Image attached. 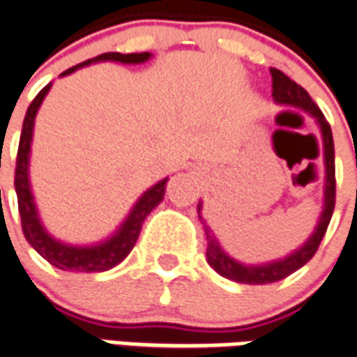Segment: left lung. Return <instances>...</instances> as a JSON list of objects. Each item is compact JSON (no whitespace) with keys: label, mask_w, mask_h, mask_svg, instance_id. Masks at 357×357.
I'll list each match as a JSON object with an SVG mask.
<instances>
[{"label":"left lung","mask_w":357,"mask_h":357,"mask_svg":"<svg viewBox=\"0 0 357 357\" xmlns=\"http://www.w3.org/2000/svg\"><path fill=\"white\" fill-rule=\"evenodd\" d=\"M270 74H272V96H274L275 102L306 112L308 116L316 119L317 127H319L321 142H324L325 163L324 211L317 218V225L310 238L306 239L298 249H295L293 253H289L287 257L278 259V261L264 262V264H243V262L232 259L220 247L213 230L205 225L204 217H202V204H197V213H199V218L204 220L205 236H207V262H209V266L222 278H228V280L238 283H247V285H266V283L280 282L283 278L296 272L298 268H303L316 255L317 247L327 232V226H329V220L333 217V209H335V144H333L331 125L327 123V119L321 114V110L317 108V104L312 100L310 95L298 83H295L291 77H287L283 72L275 68L270 70Z\"/></svg>","instance_id":"left-lung-1"}]
</instances>
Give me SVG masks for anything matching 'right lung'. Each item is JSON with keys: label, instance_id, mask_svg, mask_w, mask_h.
Masks as SVG:
<instances>
[{"label": "right lung", "instance_id": "add662e5", "mask_svg": "<svg viewBox=\"0 0 357 357\" xmlns=\"http://www.w3.org/2000/svg\"><path fill=\"white\" fill-rule=\"evenodd\" d=\"M152 59V53H104L98 54L95 59L82 62L77 66H72L64 75L74 74L75 70L89 66L95 62H121V64H142ZM53 83L45 85L43 89L38 93L33 98L32 104L28 106V112L24 116V123H22V132H20V142H18V153H17V169H15V190H17L18 199V213H20V222H22V232L28 243L38 251V253L51 262L53 266L61 268V270H70V272H106L110 268L118 266L119 262L123 261L127 255L131 253V249L139 239L140 228L144 218L152 213L161 204V199L165 196V184L167 178H163L158 184H153L152 188H148L142 196L137 199V204L132 205L129 215L119 225V228L108 238L93 243V245H70L64 243L61 239L53 238L47 232L45 226L41 222L40 213H38V205L33 199L32 184H30V152H32V139H33V123H36V116L40 110L43 98L47 96L49 89Z\"/></svg>", "mask_w": 357, "mask_h": 357}]
</instances>
